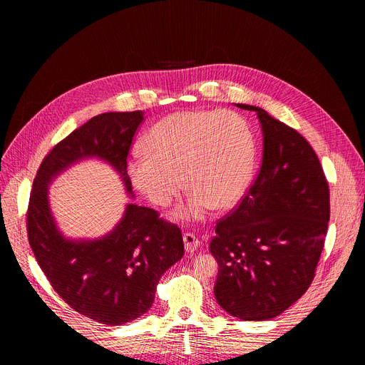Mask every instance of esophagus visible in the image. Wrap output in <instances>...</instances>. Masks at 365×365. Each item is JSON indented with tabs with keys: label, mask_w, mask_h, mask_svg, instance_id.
Here are the masks:
<instances>
[{
	"label": "esophagus",
	"mask_w": 365,
	"mask_h": 365,
	"mask_svg": "<svg viewBox=\"0 0 365 365\" xmlns=\"http://www.w3.org/2000/svg\"><path fill=\"white\" fill-rule=\"evenodd\" d=\"M182 240H184V245H185L187 253H194V251L200 247V240L191 232H185L182 235Z\"/></svg>",
	"instance_id": "esophagus-1"
}]
</instances>
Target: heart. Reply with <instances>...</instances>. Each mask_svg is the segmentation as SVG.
<instances>
[{"mask_svg":"<svg viewBox=\"0 0 365 365\" xmlns=\"http://www.w3.org/2000/svg\"><path fill=\"white\" fill-rule=\"evenodd\" d=\"M143 150L127 162L133 185L155 206H170L191 188L178 210L182 219H203L230 209L248 191L257 162V138L247 118L231 109L181 110L158 121Z\"/></svg>","mask_w":365,"mask_h":365,"instance_id":"obj_1","label":"heart"}]
</instances>
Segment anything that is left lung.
Returning a JSON list of instances; mask_svg holds the SVG:
<instances>
[{"instance_id": "obj_1", "label": "left lung", "mask_w": 365, "mask_h": 365, "mask_svg": "<svg viewBox=\"0 0 365 365\" xmlns=\"http://www.w3.org/2000/svg\"><path fill=\"white\" fill-rule=\"evenodd\" d=\"M256 110L263 131L260 171L240 205L216 222L210 253L219 264L217 304L234 317L269 320L284 313L316 276L330 217L329 184L310 143Z\"/></svg>"}]
</instances>
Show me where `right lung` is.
<instances>
[{"label":"right lung","mask_w":365,"mask_h":365,"mask_svg":"<svg viewBox=\"0 0 365 365\" xmlns=\"http://www.w3.org/2000/svg\"><path fill=\"white\" fill-rule=\"evenodd\" d=\"M143 120L142 110L106 112L74 130L43 158L27 206V238L53 291L74 312L108 326L130 323L152 307L160 276L184 256L181 230L150 207L127 205L110 234L67 240L51 215L48 184L71 163L96 156L131 192L127 156Z\"/></svg>","instance_id":"right-lung-1"}]
</instances>
